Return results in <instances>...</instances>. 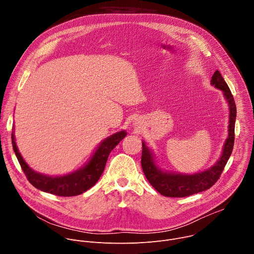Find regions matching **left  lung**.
I'll return each mask as SVG.
<instances>
[{"label": "left lung", "instance_id": "obj_1", "mask_svg": "<svg viewBox=\"0 0 254 254\" xmlns=\"http://www.w3.org/2000/svg\"><path fill=\"white\" fill-rule=\"evenodd\" d=\"M211 85L222 91L229 106L228 136L224 142L220 158L213 166L195 174H183L162 170L157 165L155 155L152 150L147 146L146 142L143 140L141 141V168L143 174L150 184L164 196L187 197L211 188L219 179L229 157L231 156L234 144V128L236 120V105L234 98L218 70L215 71L211 78Z\"/></svg>", "mask_w": 254, "mask_h": 254}]
</instances>
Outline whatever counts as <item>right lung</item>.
<instances>
[{
    "label": "right lung",
    "instance_id": "obj_1",
    "mask_svg": "<svg viewBox=\"0 0 254 254\" xmlns=\"http://www.w3.org/2000/svg\"><path fill=\"white\" fill-rule=\"evenodd\" d=\"M126 135L127 131L121 130L107 136L101 140L85 165L74 172L62 176H48L32 170L18 150L14 130L12 131V143L23 172L35 188L56 196L70 197L84 193L97 182L104 170L108 156Z\"/></svg>",
    "mask_w": 254,
    "mask_h": 254
}]
</instances>
